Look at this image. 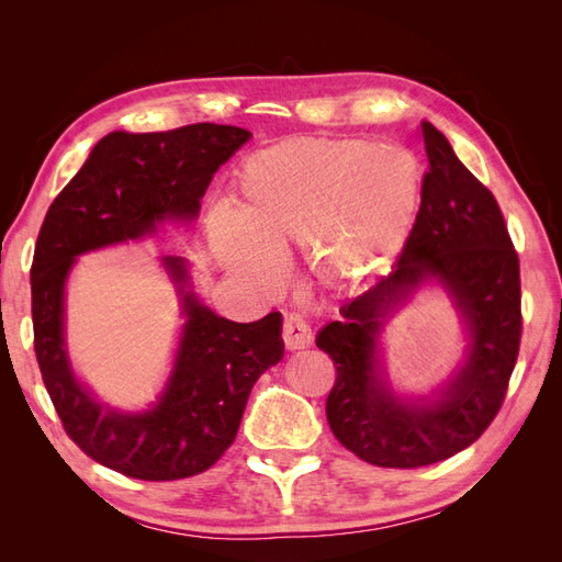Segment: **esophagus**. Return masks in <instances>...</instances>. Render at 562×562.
<instances>
[{
	"label": "esophagus",
	"instance_id": "1",
	"mask_svg": "<svg viewBox=\"0 0 562 562\" xmlns=\"http://www.w3.org/2000/svg\"><path fill=\"white\" fill-rule=\"evenodd\" d=\"M312 339H314V335H312L310 323L304 321L300 314H288L283 318V342H285V349H291V351L304 349V347L312 345Z\"/></svg>",
	"mask_w": 562,
	"mask_h": 562
}]
</instances>
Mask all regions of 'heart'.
Returning a JSON list of instances; mask_svg holds the SVG:
<instances>
[{"label": "heart", "instance_id": "1", "mask_svg": "<svg viewBox=\"0 0 562 562\" xmlns=\"http://www.w3.org/2000/svg\"><path fill=\"white\" fill-rule=\"evenodd\" d=\"M422 190L419 164L401 147L297 135L241 161L234 217H211V246L232 277L255 288L274 283L279 252L300 244L321 281L353 283L403 250Z\"/></svg>", "mask_w": 562, "mask_h": 562}]
</instances>
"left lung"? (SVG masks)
Returning a JSON list of instances; mask_svg holds the SVG:
<instances>
[{
    "label": "left lung",
    "instance_id": "left-lung-1",
    "mask_svg": "<svg viewBox=\"0 0 562 562\" xmlns=\"http://www.w3.org/2000/svg\"><path fill=\"white\" fill-rule=\"evenodd\" d=\"M429 171L411 239L394 271L345 304L316 335L337 370L326 415L335 438L363 462L417 469L462 452L497 417L520 347V267L497 199L422 122ZM436 280L465 321V363L434 397L401 400L387 386L379 335L417 286Z\"/></svg>",
    "mask_w": 562,
    "mask_h": 562
}]
</instances>
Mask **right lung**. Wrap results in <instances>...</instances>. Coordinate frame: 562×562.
Masks as SVG:
<instances>
[{
    "label": "right lung",
    "instance_id": "1",
    "mask_svg": "<svg viewBox=\"0 0 562 562\" xmlns=\"http://www.w3.org/2000/svg\"><path fill=\"white\" fill-rule=\"evenodd\" d=\"M250 131L192 124L164 133L114 131L54 199L30 269L32 326L42 380L63 427L98 464L138 481H178L211 469L234 443L252 384L283 356V318L236 323L192 291L187 260L161 258L187 318L173 370L143 413L100 405L65 347V281L79 255L192 223L213 173Z\"/></svg>",
    "mask_w": 562,
    "mask_h": 562
}]
</instances>
